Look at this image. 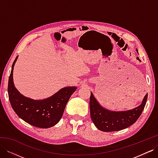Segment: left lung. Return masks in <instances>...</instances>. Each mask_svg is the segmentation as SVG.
Returning <instances> with one entry per match:
<instances>
[{
    "mask_svg": "<svg viewBox=\"0 0 158 158\" xmlns=\"http://www.w3.org/2000/svg\"><path fill=\"white\" fill-rule=\"evenodd\" d=\"M137 52L138 49H136ZM148 94L139 106L130 110L116 111L109 110L100 105L91 92L89 109L91 118L99 130L103 132H114L123 130L133 125L142 114L146 103Z\"/></svg>",
    "mask_w": 158,
    "mask_h": 158,
    "instance_id": "obj_1",
    "label": "left lung"
}]
</instances>
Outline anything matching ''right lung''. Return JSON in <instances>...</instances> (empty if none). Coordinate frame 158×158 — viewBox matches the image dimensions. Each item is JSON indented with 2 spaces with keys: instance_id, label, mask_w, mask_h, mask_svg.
Returning a JSON list of instances; mask_svg holds the SVG:
<instances>
[{
  "instance_id": "right-lung-1",
  "label": "right lung",
  "mask_w": 158,
  "mask_h": 158,
  "mask_svg": "<svg viewBox=\"0 0 158 158\" xmlns=\"http://www.w3.org/2000/svg\"><path fill=\"white\" fill-rule=\"evenodd\" d=\"M18 57L12 64L8 85L9 101L12 109L19 117L32 126L41 128L55 126L63 117L66 103L77 88H63L51 96L43 99L24 96L18 92L13 81L14 66Z\"/></svg>"
}]
</instances>
